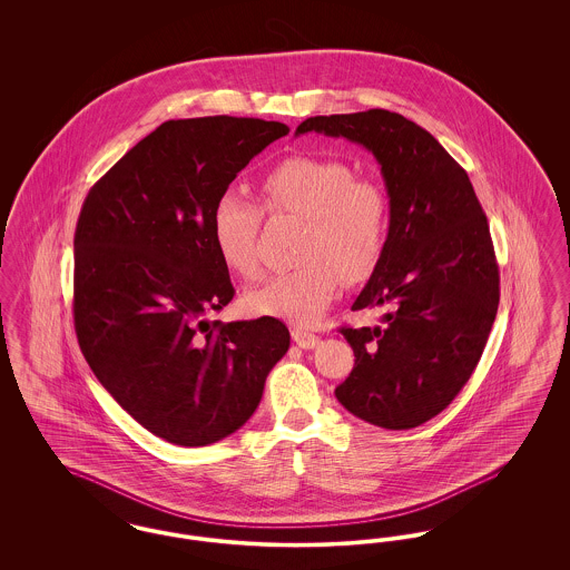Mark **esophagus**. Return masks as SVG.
I'll list each match as a JSON object with an SVG mask.
<instances>
[{"mask_svg":"<svg viewBox=\"0 0 570 570\" xmlns=\"http://www.w3.org/2000/svg\"><path fill=\"white\" fill-rule=\"evenodd\" d=\"M293 340H295V344H297L298 348H303V351H312V348H316L318 342H321L318 335H314V333H309V331H305V328H293Z\"/></svg>","mask_w":570,"mask_h":570,"instance_id":"esophagus-1","label":"esophagus"}]
</instances>
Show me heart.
Listing matches in <instances>:
<instances>
[{
    "label": "heart",
    "mask_w": 570,
    "mask_h": 570,
    "mask_svg": "<svg viewBox=\"0 0 570 570\" xmlns=\"http://www.w3.org/2000/svg\"><path fill=\"white\" fill-rule=\"evenodd\" d=\"M272 214L305 217L298 267L277 273L249 291L252 314L314 325L344 279L358 282L376 269L389 235V198L376 181L356 179L342 160L291 156L261 179ZM263 212L237 191H224L212 214V237L224 267L242 277L258 273Z\"/></svg>",
    "instance_id": "1"
}]
</instances>
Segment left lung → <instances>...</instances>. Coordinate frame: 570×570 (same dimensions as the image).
I'll list each match as a JSON object with an SVG mask.
<instances>
[{"label":"left lung","instance_id":"1","mask_svg":"<svg viewBox=\"0 0 570 570\" xmlns=\"http://www.w3.org/2000/svg\"><path fill=\"white\" fill-rule=\"evenodd\" d=\"M305 132L372 151L389 196L386 245L353 303L384 309L382 326L340 328L356 358L335 397L372 425L412 430L455 400L488 344L500 301L488 217L468 173L400 112L309 117Z\"/></svg>","mask_w":570,"mask_h":570}]
</instances>
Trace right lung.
<instances>
[{"label": "right lung", "instance_id": "add662e5", "mask_svg": "<svg viewBox=\"0 0 570 570\" xmlns=\"http://www.w3.org/2000/svg\"><path fill=\"white\" fill-rule=\"evenodd\" d=\"M286 124L164 121L89 190L75 233V328L100 384L145 430L179 446L237 432L291 346L272 316L219 323L235 288L212 214Z\"/></svg>", "mask_w": 570, "mask_h": 570}]
</instances>
